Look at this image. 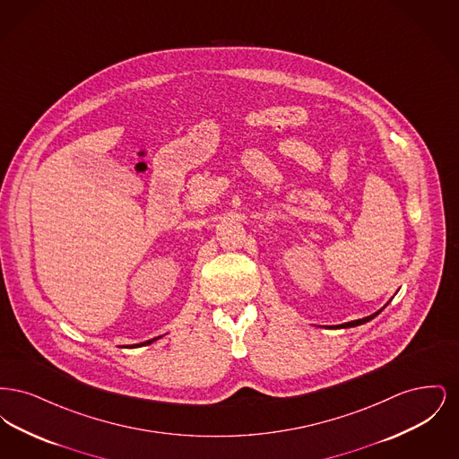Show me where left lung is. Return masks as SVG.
Segmentation results:
<instances>
[{"label": "left lung", "mask_w": 459, "mask_h": 459, "mask_svg": "<svg viewBox=\"0 0 459 459\" xmlns=\"http://www.w3.org/2000/svg\"><path fill=\"white\" fill-rule=\"evenodd\" d=\"M384 309V307H382ZM380 309V311H382ZM380 311H377V313H373V315H370V316H367V318H361V320H354V322H348V324H342V325H335V327H330V328H350V327H356V325H361V324H367V322H370L371 318H375Z\"/></svg>", "instance_id": "8db88e82"}]
</instances>
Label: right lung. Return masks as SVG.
Segmentation results:
<instances>
[{
    "label": "right lung",
    "mask_w": 459,
    "mask_h": 459,
    "mask_svg": "<svg viewBox=\"0 0 459 459\" xmlns=\"http://www.w3.org/2000/svg\"><path fill=\"white\" fill-rule=\"evenodd\" d=\"M154 339H152V341H148V342H141V344H152L153 342Z\"/></svg>",
    "instance_id": "obj_1"
}]
</instances>
